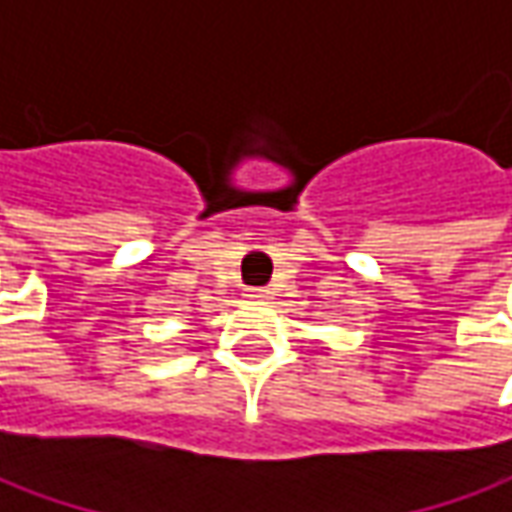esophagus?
Returning a JSON list of instances; mask_svg holds the SVG:
<instances>
[{"mask_svg": "<svg viewBox=\"0 0 512 512\" xmlns=\"http://www.w3.org/2000/svg\"><path fill=\"white\" fill-rule=\"evenodd\" d=\"M245 299L247 302H265V299H270V290L267 287H247Z\"/></svg>", "mask_w": 512, "mask_h": 512, "instance_id": "34e87169", "label": "esophagus"}]
</instances>
